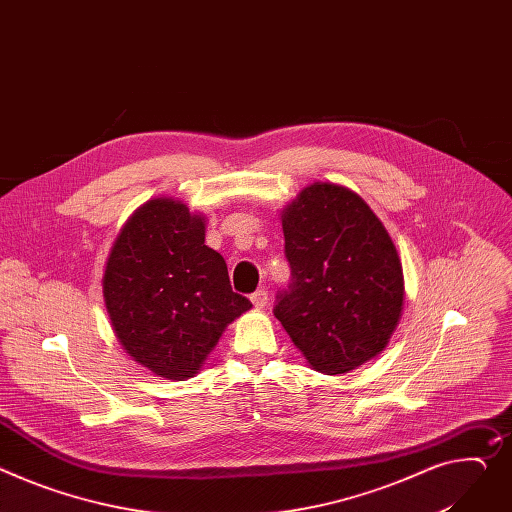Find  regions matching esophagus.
<instances>
[{
    "label": "esophagus",
    "mask_w": 512,
    "mask_h": 512,
    "mask_svg": "<svg viewBox=\"0 0 512 512\" xmlns=\"http://www.w3.org/2000/svg\"><path fill=\"white\" fill-rule=\"evenodd\" d=\"M250 299H252V303H254L256 309H262V307L268 303V293H266L264 289H258V291H254V293L250 295Z\"/></svg>",
    "instance_id": "obj_1"
}]
</instances>
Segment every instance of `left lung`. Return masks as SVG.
<instances>
[{"label": "left lung", "instance_id": "left-lung-1", "mask_svg": "<svg viewBox=\"0 0 512 512\" xmlns=\"http://www.w3.org/2000/svg\"><path fill=\"white\" fill-rule=\"evenodd\" d=\"M291 285L274 305L307 363L326 375L387 346L404 309V272L387 229L357 192L313 182L283 209Z\"/></svg>", "mask_w": 512, "mask_h": 512}]
</instances>
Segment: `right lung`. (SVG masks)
<instances>
[{
  "mask_svg": "<svg viewBox=\"0 0 512 512\" xmlns=\"http://www.w3.org/2000/svg\"><path fill=\"white\" fill-rule=\"evenodd\" d=\"M102 291L127 355L174 381L199 373L227 324L252 307L231 291L223 256L205 246V217L164 196L121 229Z\"/></svg>",
  "mask_w": 512,
  "mask_h": 512,
  "instance_id": "obj_1",
  "label": "right lung"
}]
</instances>
